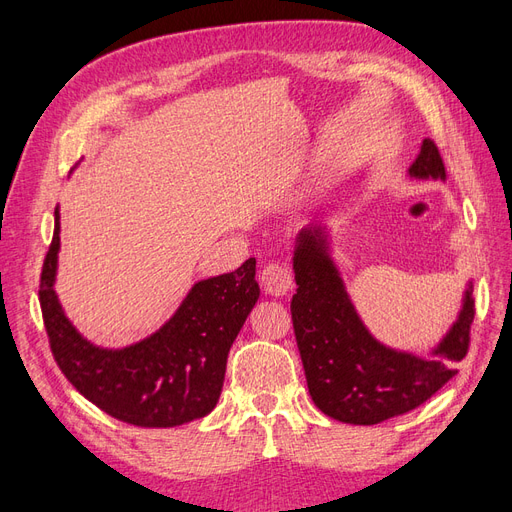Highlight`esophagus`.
<instances>
[{
    "instance_id": "obj_1",
    "label": "esophagus",
    "mask_w": 512,
    "mask_h": 512,
    "mask_svg": "<svg viewBox=\"0 0 512 512\" xmlns=\"http://www.w3.org/2000/svg\"><path fill=\"white\" fill-rule=\"evenodd\" d=\"M261 287L270 295H287L293 289V276L287 266L278 261L266 263L261 270Z\"/></svg>"
}]
</instances>
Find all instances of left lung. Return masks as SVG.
I'll return each instance as SVG.
<instances>
[{
    "label": "left lung",
    "instance_id": "1",
    "mask_svg": "<svg viewBox=\"0 0 512 512\" xmlns=\"http://www.w3.org/2000/svg\"><path fill=\"white\" fill-rule=\"evenodd\" d=\"M415 178L444 180L438 146L423 140L410 166ZM298 293L291 300L293 332L312 402L342 423L376 425L421 406L455 376L466 357L474 319L472 285L449 334L423 359L381 344L357 317L342 278L327 255L319 227L304 229L293 257Z\"/></svg>",
    "mask_w": 512,
    "mask_h": 512
}]
</instances>
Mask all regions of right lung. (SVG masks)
Here are the masks:
<instances>
[{"mask_svg":"<svg viewBox=\"0 0 512 512\" xmlns=\"http://www.w3.org/2000/svg\"><path fill=\"white\" fill-rule=\"evenodd\" d=\"M59 210L40 274V308L53 357L65 378L106 415L138 427H174L217 406L227 353L259 298L255 259L236 272L195 283L159 332L127 349L93 346L65 319L57 300Z\"/></svg>","mask_w":512,"mask_h":512,"instance_id":"obj_1","label":"right lung"}]
</instances>
